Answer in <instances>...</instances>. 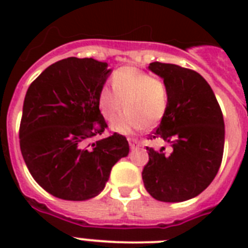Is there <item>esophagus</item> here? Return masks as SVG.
<instances>
[{"mask_svg": "<svg viewBox=\"0 0 248 248\" xmlns=\"http://www.w3.org/2000/svg\"><path fill=\"white\" fill-rule=\"evenodd\" d=\"M128 143H130V148L131 149H138L140 147V141H138L136 139H130L128 140Z\"/></svg>", "mask_w": 248, "mask_h": 248, "instance_id": "34e87169", "label": "esophagus"}]
</instances>
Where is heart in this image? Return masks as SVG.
<instances>
[{
    "label": "heart",
    "mask_w": 248,
    "mask_h": 248,
    "mask_svg": "<svg viewBox=\"0 0 248 248\" xmlns=\"http://www.w3.org/2000/svg\"><path fill=\"white\" fill-rule=\"evenodd\" d=\"M113 89L104 86L99 93V108L107 120H112L124 103V110L112 122L118 132L152 127L162 120L169 107V89L162 79L134 67L120 68L112 77Z\"/></svg>",
    "instance_id": "b5f03b06"
}]
</instances>
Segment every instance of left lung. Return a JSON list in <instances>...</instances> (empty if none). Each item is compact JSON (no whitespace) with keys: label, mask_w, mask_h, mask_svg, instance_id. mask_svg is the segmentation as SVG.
I'll use <instances>...</instances> for the list:
<instances>
[{"label":"left lung","mask_w":248,"mask_h":248,"mask_svg":"<svg viewBox=\"0 0 248 248\" xmlns=\"http://www.w3.org/2000/svg\"><path fill=\"white\" fill-rule=\"evenodd\" d=\"M148 68L169 89V107L151 139H162L172 151L147 147L144 186L157 201H188L203 192L219 171L225 139L223 113L200 73L158 62Z\"/></svg>","instance_id":"1"}]
</instances>
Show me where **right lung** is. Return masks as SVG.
Returning <instances> with one entry per match:
<instances>
[{
    "label": "right lung",
    "instance_id": "right-lung-1",
    "mask_svg": "<svg viewBox=\"0 0 248 248\" xmlns=\"http://www.w3.org/2000/svg\"><path fill=\"white\" fill-rule=\"evenodd\" d=\"M110 73L104 62L67 58L46 68L25 93L21 155L33 179L54 197H96L113 166L128 155L127 140L117 132L87 144L107 127L99 93Z\"/></svg>",
    "mask_w": 248,
    "mask_h": 248
}]
</instances>
